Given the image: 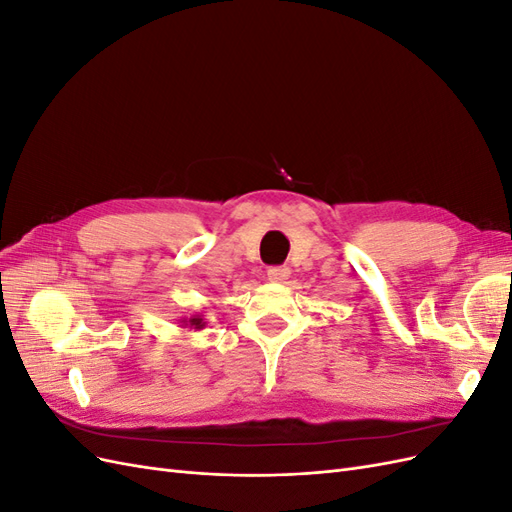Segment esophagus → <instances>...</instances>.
Wrapping results in <instances>:
<instances>
[{"label":"esophagus","mask_w":512,"mask_h":512,"mask_svg":"<svg viewBox=\"0 0 512 512\" xmlns=\"http://www.w3.org/2000/svg\"><path fill=\"white\" fill-rule=\"evenodd\" d=\"M267 277H269L271 282H275V284H284L288 277H290V269L288 267H271L267 271Z\"/></svg>","instance_id":"obj_1"}]
</instances>
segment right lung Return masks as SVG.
<instances>
[{"mask_svg": "<svg viewBox=\"0 0 512 512\" xmlns=\"http://www.w3.org/2000/svg\"><path fill=\"white\" fill-rule=\"evenodd\" d=\"M181 324H179V327L181 329H194V331H200V329H205L207 327V320L203 318V316H200V314H194V316H190V318H181L179 320Z\"/></svg>", "mask_w": 512, "mask_h": 512, "instance_id": "right-lung-1", "label": "right lung"}]
</instances>
